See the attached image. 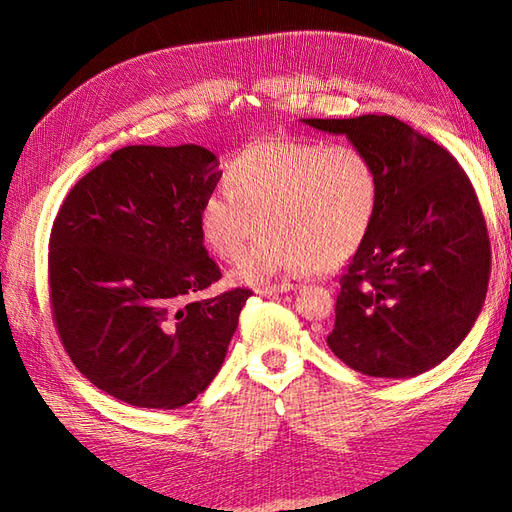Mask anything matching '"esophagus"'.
<instances>
[{
  "label": "esophagus",
  "mask_w": 512,
  "mask_h": 512,
  "mask_svg": "<svg viewBox=\"0 0 512 512\" xmlns=\"http://www.w3.org/2000/svg\"><path fill=\"white\" fill-rule=\"evenodd\" d=\"M294 288H297V284H292V282H284V284L260 286V288H256V292H258V294H280V292H290V290H294Z\"/></svg>",
  "instance_id": "obj_1"
}]
</instances>
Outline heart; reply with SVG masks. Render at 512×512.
Wrapping results in <instances>:
<instances>
[{"mask_svg":"<svg viewBox=\"0 0 512 512\" xmlns=\"http://www.w3.org/2000/svg\"><path fill=\"white\" fill-rule=\"evenodd\" d=\"M228 190L205 196L203 241L222 260H237L241 284H267L282 273H324L342 265L374 226L382 179L369 153L354 145L269 138L226 166Z\"/></svg>","mask_w":512,"mask_h":512,"instance_id":"heart-1","label":"heart"}]
</instances>
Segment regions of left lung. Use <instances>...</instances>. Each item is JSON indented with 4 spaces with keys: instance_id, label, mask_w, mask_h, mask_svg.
<instances>
[{
    "instance_id": "8db88e82",
    "label": "left lung",
    "mask_w": 512,
    "mask_h": 512,
    "mask_svg": "<svg viewBox=\"0 0 512 512\" xmlns=\"http://www.w3.org/2000/svg\"><path fill=\"white\" fill-rule=\"evenodd\" d=\"M301 121L344 134L382 179L374 226L339 280L327 344L365 376L425 374L468 337L485 303L491 250L472 183L451 153L395 117Z\"/></svg>"
}]
</instances>
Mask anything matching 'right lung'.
<instances>
[{"instance_id": "add662e5", "label": "right lung", "mask_w": 512, "mask_h": 512, "mask_svg": "<svg viewBox=\"0 0 512 512\" xmlns=\"http://www.w3.org/2000/svg\"><path fill=\"white\" fill-rule=\"evenodd\" d=\"M200 145H130L74 185L49 243L57 333L76 369L136 408L175 410L226 359L250 290L196 299L222 277L198 228L218 185Z\"/></svg>"}]
</instances>
